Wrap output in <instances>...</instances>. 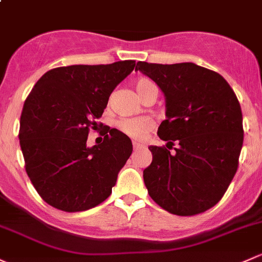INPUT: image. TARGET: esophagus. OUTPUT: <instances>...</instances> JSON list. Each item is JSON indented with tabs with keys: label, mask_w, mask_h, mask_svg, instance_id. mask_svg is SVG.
<instances>
[{
	"label": "esophagus",
	"mask_w": 262,
	"mask_h": 262,
	"mask_svg": "<svg viewBox=\"0 0 262 262\" xmlns=\"http://www.w3.org/2000/svg\"><path fill=\"white\" fill-rule=\"evenodd\" d=\"M142 148H144V145H143L142 143L133 142V149H134V150H139V149H142Z\"/></svg>",
	"instance_id": "1"
}]
</instances>
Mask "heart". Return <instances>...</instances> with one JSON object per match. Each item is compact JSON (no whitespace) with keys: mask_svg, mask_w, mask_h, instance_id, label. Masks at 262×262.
<instances>
[{"mask_svg":"<svg viewBox=\"0 0 262 262\" xmlns=\"http://www.w3.org/2000/svg\"><path fill=\"white\" fill-rule=\"evenodd\" d=\"M137 93L143 100L149 98H157L158 95V88L156 82L148 78H139L134 82ZM154 126V122L148 117L140 118H125L118 122V128L125 136L133 139H142L148 132H150Z\"/></svg>","mask_w":262,"mask_h":262,"instance_id":"b5f03b06","label":"heart"}]
</instances>
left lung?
Segmentation results:
<instances>
[{
	"mask_svg": "<svg viewBox=\"0 0 262 262\" xmlns=\"http://www.w3.org/2000/svg\"><path fill=\"white\" fill-rule=\"evenodd\" d=\"M166 96V117L150 145L153 159L143 170L148 193L177 216H194L213 207L238 167L244 126L237 96L216 71L193 62L162 65L138 61ZM176 145V153L169 149Z\"/></svg>",
	"mask_w": 262,
	"mask_h": 262,
	"instance_id": "1",
	"label": "left lung"
}]
</instances>
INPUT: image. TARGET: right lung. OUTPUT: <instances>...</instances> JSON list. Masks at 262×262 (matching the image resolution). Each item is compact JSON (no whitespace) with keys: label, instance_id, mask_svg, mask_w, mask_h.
<instances>
[{"label":"right lung","instance_id":"right-lung-1","mask_svg":"<svg viewBox=\"0 0 262 262\" xmlns=\"http://www.w3.org/2000/svg\"><path fill=\"white\" fill-rule=\"evenodd\" d=\"M134 60L108 65H70L43 74L22 108L20 145L25 168L46 203L65 212L86 211L112 193L130 157L132 140L118 129L86 147L90 129L109 96L134 70Z\"/></svg>","mask_w":262,"mask_h":262}]
</instances>
